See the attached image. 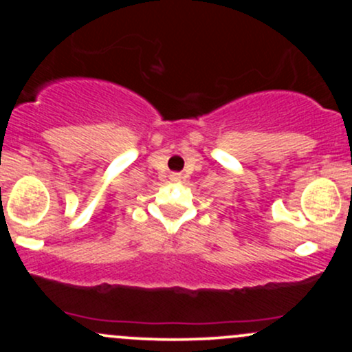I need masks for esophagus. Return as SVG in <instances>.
<instances>
[{"instance_id":"34e87169","label":"esophagus","mask_w":352,"mask_h":352,"mask_svg":"<svg viewBox=\"0 0 352 352\" xmlns=\"http://www.w3.org/2000/svg\"><path fill=\"white\" fill-rule=\"evenodd\" d=\"M172 179H173V180H177V179H179V175H177V173H173V175H172Z\"/></svg>"}]
</instances>
